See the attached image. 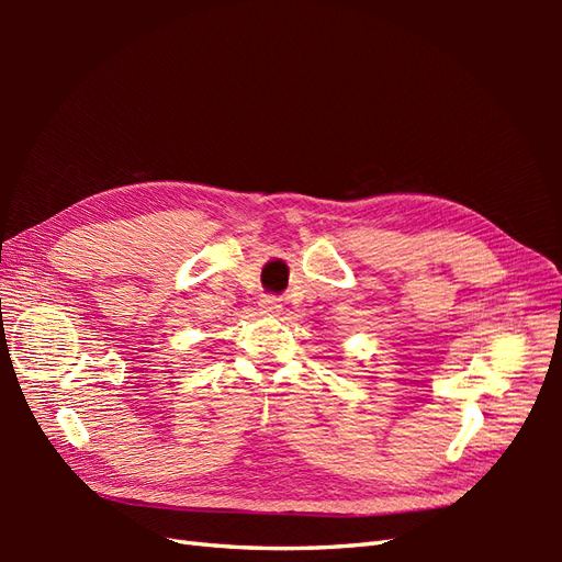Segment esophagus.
<instances>
[{
    "mask_svg": "<svg viewBox=\"0 0 562 562\" xmlns=\"http://www.w3.org/2000/svg\"><path fill=\"white\" fill-rule=\"evenodd\" d=\"M258 306H260V312H262V314H280V308H282V304H280L278 296H272V294H266V296H262V300L258 302Z\"/></svg>",
    "mask_w": 562,
    "mask_h": 562,
    "instance_id": "34e87169",
    "label": "esophagus"
}]
</instances>
